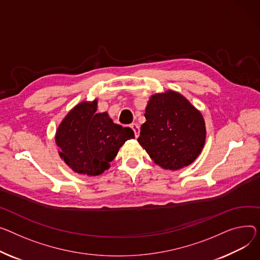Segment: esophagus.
I'll use <instances>...</instances> for the list:
<instances>
[{"mask_svg":"<svg viewBox=\"0 0 260 260\" xmlns=\"http://www.w3.org/2000/svg\"><path fill=\"white\" fill-rule=\"evenodd\" d=\"M131 127L133 128V131H134V133H135V137H136V138L139 137V135H140V127H139V125L136 124V123H132V124H131Z\"/></svg>","mask_w":260,"mask_h":260,"instance_id":"esophagus-1","label":"esophagus"}]
</instances>
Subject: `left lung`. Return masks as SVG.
<instances>
[{
	"label": "left lung",
	"instance_id": "1",
	"mask_svg": "<svg viewBox=\"0 0 260 260\" xmlns=\"http://www.w3.org/2000/svg\"><path fill=\"white\" fill-rule=\"evenodd\" d=\"M138 142L152 161L176 170L191 164L202 151L206 128L202 114L174 91L151 96Z\"/></svg>",
	"mask_w": 260,
	"mask_h": 260
}]
</instances>
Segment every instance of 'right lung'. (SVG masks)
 Instances as JSON below:
<instances>
[{
    "instance_id": "add662e5",
    "label": "right lung",
    "mask_w": 260,
    "mask_h": 260,
    "mask_svg": "<svg viewBox=\"0 0 260 260\" xmlns=\"http://www.w3.org/2000/svg\"><path fill=\"white\" fill-rule=\"evenodd\" d=\"M96 111V100L79 103L62 120L55 137L63 161L78 174L88 176L107 170L119 148L135 138L131 127L116 124L108 113Z\"/></svg>"
}]
</instances>
